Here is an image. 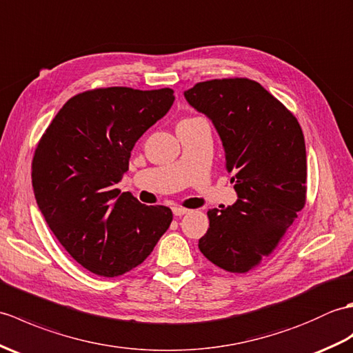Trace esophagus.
Masks as SVG:
<instances>
[{
    "mask_svg": "<svg viewBox=\"0 0 353 353\" xmlns=\"http://www.w3.org/2000/svg\"><path fill=\"white\" fill-rule=\"evenodd\" d=\"M172 211H174V216H176V217H181V216H184L185 213H189L190 210H187V208H184V207H178V205H175V207H172Z\"/></svg>",
    "mask_w": 353,
    "mask_h": 353,
    "instance_id": "obj_1",
    "label": "esophagus"
}]
</instances>
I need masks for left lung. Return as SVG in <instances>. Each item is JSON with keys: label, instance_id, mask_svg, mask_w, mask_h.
<instances>
[{"label": "left lung", "instance_id": "left-lung-1", "mask_svg": "<svg viewBox=\"0 0 353 353\" xmlns=\"http://www.w3.org/2000/svg\"><path fill=\"white\" fill-rule=\"evenodd\" d=\"M194 110L213 122L237 201L208 210L199 240L203 256L232 273L265 260L307 194V151L296 117L260 83L248 78L203 81L184 92Z\"/></svg>", "mask_w": 353, "mask_h": 353}]
</instances>
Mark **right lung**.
<instances>
[{
	"label": "right lung",
	"mask_w": 353,
	"mask_h": 353,
	"mask_svg": "<svg viewBox=\"0 0 353 353\" xmlns=\"http://www.w3.org/2000/svg\"><path fill=\"white\" fill-rule=\"evenodd\" d=\"M174 101L172 89L83 92L60 108L36 148L39 210L69 255L95 275L134 269L169 228L170 208L143 205L116 184L137 140Z\"/></svg>",
	"instance_id": "right-lung-1"
}]
</instances>
